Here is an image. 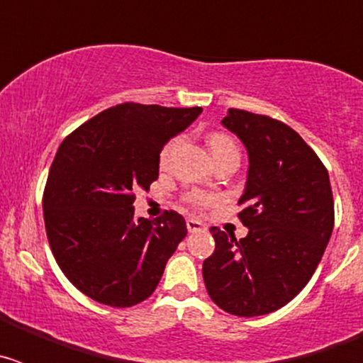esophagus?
<instances>
[{
    "mask_svg": "<svg viewBox=\"0 0 363 363\" xmlns=\"http://www.w3.org/2000/svg\"><path fill=\"white\" fill-rule=\"evenodd\" d=\"M205 225L200 220H194V218H189L187 220V230L189 233H198V230H203Z\"/></svg>",
    "mask_w": 363,
    "mask_h": 363,
    "instance_id": "34e87169",
    "label": "esophagus"
}]
</instances>
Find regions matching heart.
<instances>
[{"label":"heart","instance_id":"b5f03b06","mask_svg":"<svg viewBox=\"0 0 363 363\" xmlns=\"http://www.w3.org/2000/svg\"><path fill=\"white\" fill-rule=\"evenodd\" d=\"M207 143H209V149H211V154H213L214 162H220V160L229 158V156H238L240 158L238 145H236V142H234L230 136H227V134L223 133L209 134ZM176 147H178V138H172V140H169V142L162 147V150H160V160H158L162 169L169 165ZM214 200H216V198H214L213 194H205V192H189V194H185L184 196L185 203H187L189 207H192V209H198V211L205 209L207 205L214 203Z\"/></svg>","mask_w":363,"mask_h":363}]
</instances>
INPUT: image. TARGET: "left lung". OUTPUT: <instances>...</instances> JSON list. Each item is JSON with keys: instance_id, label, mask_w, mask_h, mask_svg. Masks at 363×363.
I'll list each match as a JSON object with an SVG mask.
<instances>
[{"instance_id": "obj_1", "label": "left lung", "mask_w": 363, "mask_h": 363, "mask_svg": "<svg viewBox=\"0 0 363 363\" xmlns=\"http://www.w3.org/2000/svg\"><path fill=\"white\" fill-rule=\"evenodd\" d=\"M221 123L249 152L236 240L211 227L214 252L203 262L211 300L236 316H262L289 303L318 267L335 227L329 172L284 121L229 108Z\"/></svg>"}]
</instances>
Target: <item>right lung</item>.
<instances>
[{
    "label": "right lung",
    "instance_id": "1",
    "mask_svg": "<svg viewBox=\"0 0 363 363\" xmlns=\"http://www.w3.org/2000/svg\"><path fill=\"white\" fill-rule=\"evenodd\" d=\"M201 107L114 105L60 145L43 191L45 230L70 284L111 307L147 300L187 234L182 214L134 216L138 189L158 179L160 150Z\"/></svg>",
    "mask_w": 363,
    "mask_h": 363
}]
</instances>
